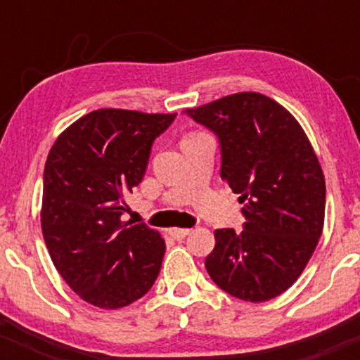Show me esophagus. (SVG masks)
<instances>
[{
    "mask_svg": "<svg viewBox=\"0 0 360 360\" xmlns=\"http://www.w3.org/2000/svg\"><path fill=\"white\" fill-rule=\"evenodd\" d=\"M191 230L189 229H179V226H174V229H169V233L176 238V240H183L184 237H188Z\"/></svg>",
    "mask_w": 360,
    "mask_h": 360,
    "instance_id": "1",
    "label": "esophagus"
}]
</instances>
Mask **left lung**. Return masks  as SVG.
Wrapping results in <instances>:
<instances>
[{"label":"left lung","mask_w":360,"mask_h":360,"mask_svg":"<svg viewBox=\"0 0 360 360\" xmlns=\"http://www.w3.org/2000/svg\"><path fill=\"white\" fill-rule=\"evenodd\" d=\"M218 135L221 179L240 194L242 232L214 230L206 271L218 288L252 303L296 283L325 221V176L303 127L269 96L243 91L186 108Z\"/></svg>","instance_id":"8db88e82"}]
</instances>
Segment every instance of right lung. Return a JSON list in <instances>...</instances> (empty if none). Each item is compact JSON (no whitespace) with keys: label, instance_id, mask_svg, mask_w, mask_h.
<instances>
[{"label":"right lung","instance_id":"1","mask_svg":"<svg viewBox=\"0 0 360 360\" xmlns=\"http://www.w3.org/2000/svg\"><path fill=\"white\" fill-rule=\"evenodd\" d=\"M176 115L94 110L65 128L49 152L44 240L62 279L86 303L128 307L159 276L166 242L146 223L122 221L123 198L140 184L152 142Z\"/></svg>","mask_w":360,"mask_h":360}]
</instances>
